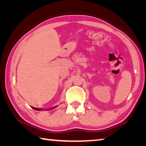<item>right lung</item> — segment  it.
Wrapping results in <instances>:
<instances>
[{
	"instance_id": "1",
	"label": "right lung",
	"mask_w": 146,
	"mask_h": 146,
	"mask_svg": "<svg viewBox=\"0 0 146 146\" xmlns=\"http://www.w3.org/2000/svg\"><path fill=\"white\" fill-rule=\"evenodd\" d=\"M33 109V110H37V111H38V110H40V109L39 108H33V107H31Z\"/></svg>"
}]
</instances>
